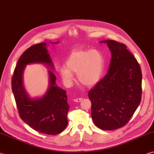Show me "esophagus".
Returning <instances> with one entry per match:
<instances>
[{"mask_svg":"<svg viewBox=\"0 0 154 154\" xmlns=\"http://www.w3.org/2000/svg\"><path fill=\"white\" fill-rule=\"evenodd\" d=\"M83 98H77V99H74V101L75 102H80L81 100H82Z\"/></svg>","mask_w":154,"mask_h":154,"instance_id":"1","label":"esophagus"}]
</instances>
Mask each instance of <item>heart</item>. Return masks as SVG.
I'll return each instance as SVG.
<instances>
[{
  "label": "heart",
  "instance_id": "obj_1",
  "mask_svg": "<svg viewBox=\"0 0 154 154\" xmlns=\"http://www.w3.org/2000/svg\"><path fill=\"white\" fill-rule=\"evenodd\" d=\"M105 67L103 56L96 49H76L71 52L65 61V67L60 69V75L67 85L73 80V73L82 85L91 87L97 84L103 74Z\"/></svg>",
  "mask_w": 154,
  "mask_h": 154
}]
</instances>
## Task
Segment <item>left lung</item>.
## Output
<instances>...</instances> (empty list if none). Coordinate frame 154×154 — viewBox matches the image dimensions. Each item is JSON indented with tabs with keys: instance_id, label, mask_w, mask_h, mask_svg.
<instances>
[{
	"instance_id": "left-lung-1",
	"label": "left lung",
	"mask_w": 154,
	"mask_h": 154,
	"mask_svg": "<svg viewBox=\"0 0 154 154\" xmlns=\"http://www.w3.org/2000/svg\"><path fill=\"white\" fill-rule=\"evenodd\" d=\"M111 53L106 75L90 89L91 117L95 125L103 130L124 126L139 106L142 74L140 66L126 45L105 40Z\"/></svg>"
}]
</instances>
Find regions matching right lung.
<instances>
[{
	"instance_id": "obj_1",
	"label": "right lung",
	"mask_w": 154,
	"mask_h": 154,
	"mask_svg": "<svg viewBox=\"0 0 154 154\" xmlns=\"http://www.w3.org/2000/svg\"><path fill=\"white\" fill-rule=\"evenodd\" d=\"M47 46L46 43L36 44L22 54L12 77V90L20 118L35 131L56 135L64 130L68 123L67 115L69 105L67 92L57 85L55 75L50 70L48 71L49 85L42 97L31 98L24 87L23 81V72L28 64L42 63L54 69Z\"/></svg>"
}]
</instances>
